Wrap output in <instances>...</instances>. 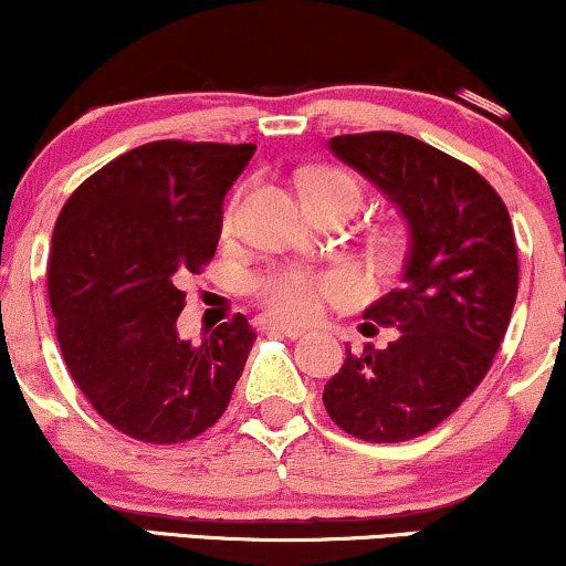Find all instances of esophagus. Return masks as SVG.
Instances as JSON below:
<instances>
[{
    "label": "esophagus",
    "mask_w": 566,
    "mask_h": 566,
    "mask_svg": "<svg viewBox=\"0 0 566 566\" xmlns=\"http://www.w3.org/2000/svg\"><path fill=\"white\" fill-rule=\"evenodd\" d=\"M268 328L275 331V334L289 336V338L304 336V328H298V325H291V323H281V321H268Z\"/></svg>",
    "instance_id": "34e87169"
}]
</instances>
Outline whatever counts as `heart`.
<instances>
[{"instance_id": "obj_1", "label": "heart", "mask_w": 566, "mask_h": 566, "mask_svg": "<svg viewBox=\"0 0 566 566\" xmlns=\"http://www.w3.org/2000/svg\"><path fill=\"white\" fill-rule=\"evenodd\" d=\"M304 196H349L357 203L355 179L338 169H312L304 177ZM224 224H232V209L228 211ZM355 289L347 272H334V275H315L307 270H277L256 283L259 296L275 315L289 317V321H310L321 312L325 298L347 296Z\"/></svg>"}]
</instances>
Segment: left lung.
<instances>
[{"mask_svg": "<svg viewBox=\"0 0 566 566\" xmlns=\"http://www.w3.org/2000/svg\"><path fill=\"white\" fill-rule=\"evenodd\" d=\"M328 150L397 206L408 254L400 289L365 310L400 334L363 355L347 344L323 389L325 410L357 440H413L458 410L493 365L520 283L514 228L488 179L421 139L368 132L331 137Z\"/></svg>", "mask_w": 566, "mask_h": 566, "instance_id": "8db88e82", "label": "left lung"}]
</instances>
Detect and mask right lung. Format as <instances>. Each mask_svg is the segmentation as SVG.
I'll list each match as a JSON object with an SVG mask.
<instances>
[{
  "instance_id": "right-lung-1",
  "label": "right lung",
  "mask_w": 566,
  "mask_h": 566,
  "mask_svg": "<svg viewBox=\"0 0 566 566\" xmlns=\"http://www.w3.org/2000/svg\"><path fill=\"white\" fill-rule=\"evenodd\" d=\"M254 150L139 145L60 211L46 268L60 352L92 408L126 437L185 442L228 410L256 334L235 315L201 344L179 338V281L214 256L222 201Z\"/></svg>"
}]
</instances>
